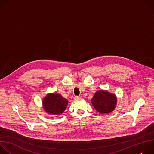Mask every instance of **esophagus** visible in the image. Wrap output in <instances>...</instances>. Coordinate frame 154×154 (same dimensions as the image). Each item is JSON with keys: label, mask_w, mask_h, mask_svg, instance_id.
I'll return each mask as SVG.
<instances>
[{"label": "esophagus", "mask_w": 154, "mask_h": 154, "mask_svg": "<svg viewBox=\"0 0 154 154\" xmlns=\"http://www.w3.org/2000/svg\"><path fill=\"white\" fill-rule=\"evenodd\" d=\"M82 99V97L78 96H75V97H74V100H80V99Z\"/></svg>", "instance_id": "34e87169"}]
</instances>
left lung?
Listing matches in <instances>:
<instances>
[{
  "mask_svg": "<svg viewBox=\"0 0 154 154\" xmlns=\"http://www.w3.org/2000/svg\"><path fill=\"white\" fill-rule=\"evenodd\" d=\"M91 102L96 110L98 112L107 113L114 110L117 99L115 94L100 90L95 93L91 99Z\"/></svg>",
  "mask_w": 154,
  "mask_h": 154,
  "instance_id": "obj_1",
  "label": "left lung"
}]
</instances>
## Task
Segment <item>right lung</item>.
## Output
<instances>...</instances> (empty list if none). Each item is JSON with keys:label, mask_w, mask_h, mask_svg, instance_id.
<instances>
[{"label": "right lung", "mask_w": 154, "mask_h": 154, "mask_svg": "<svg viewBox=\"0 0 154 154\" xmlns=\"http://www.w3.org/2000/svg\"><path fill=\"white\" fill-rule=\"evenodd\" d=\"M68 100L57 93L49 94L43 99L42 104L45 110L53 115H60L68 105Z\"/></svg>", "instance_id": "obj_1"}]
</instances>
